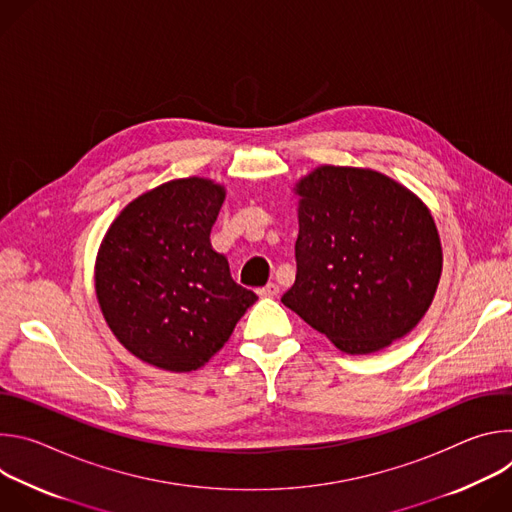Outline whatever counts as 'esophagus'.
<instances>
[{"label": "esophagus", "mask_w": 512, "mask_h": 512, "mask_svg": "<svg viewBox=\"0 0 512 512\" xmlns=\"http://www.w3.org/2000/svg\"><path fill=\"white\" fill-rule=\"evenodd\" d=\"M277 294H279V285H277V283H273V281L259 289V296H263V298H275Z\"/></svg>", "instance_id": "esophagus-1"}]
</instances>
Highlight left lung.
<instances>
[{
    "mask_svg": "<svg viewBox=\"0 0 512 512\" xmlns=\"http://www.w3.org/2000/svg\"><path fill=\"white\" fill-rule=\"evenodd\" d=\"M298 273L281 302L346 354H371L409 334L442 277L429 208L397 180L318 166L294 186Z\"/></svg>",
    "mask_w": 512,
    "mask_h": 512,
    "instance_id": "8db88e82",
    "label": "left lung"
}]
</instances>
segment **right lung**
Listing matches in <instances>:
<instances>
[{"label":"right lung","mask_w":512,"mask_h":512,"mask_svg":"<svg viewBox=\"0 0 512 512\" xmlns=\"http://www.w3.org/2000/svg\"><path fill=\"white\" fill-rule=\"evenodd\" d=\"M225 196V186L208 178L170 180L131 200L101 241L95 294L103 318L156 369L204 367L257 302L210 245Z\"/></svg>","instance_id":"right-lung-1"}]
</instances>
